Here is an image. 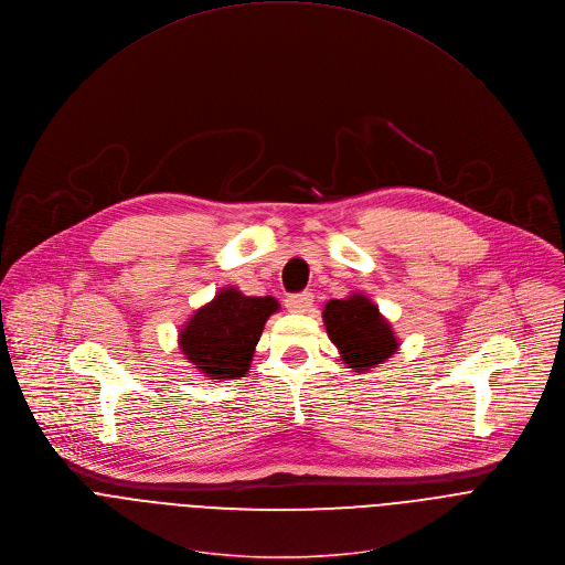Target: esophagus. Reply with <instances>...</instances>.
<instances>
[{
	"instance_id": "esophagus-1",
	"label": "esophagus",
	"mask_w": 565,
	"mask_h": 565,
	"mask_svg": "<svg viewBox=\"0 0 565 565\" xmlns=\"http://www.w3.org/2000/svg\"><path fill=\"white\" fill-rule=\"evenodd\" d=\"M312 292H299V295H290V297H286V308L290 310V312H297V315H303V312H308L310 310V306H312Z\"/></svg>"
}]
</instances>
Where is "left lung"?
<instances>
[{"label":"left lung","instance_id":"obj_1","mask_svg":"<svg viewBox=\"0 0 565 565\" xmlns=\"http://www.w3.org/2000/svg\"><path fill=\"white\" fill-rule=\"evenodd\" d=\"M323 323L343 363L354 372L377 367L399 348L391 321L363 292L330 299L323 308Z\"/></svg>","mask_w":565,"mask_h":565}]
</instances>
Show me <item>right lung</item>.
Instances as JSON below:
<instances>
[{
  "instance_id": "obj_1",
  "label": "right lung",
  "mask_w": 565,
  "mask_h": 565,
  "mask_svg": "<svg viewBox=\"0 0 565 565\" xmlns=\"http://www.w3.org/2000/svg\"><path fill=\"white\" fill-rule=\"evenodd\" d=\"M277 310L275 297H248L233 286L222 288L179 330V350L211 380L244 377L264 326Z\"/></svg>"
}]
</instances>
